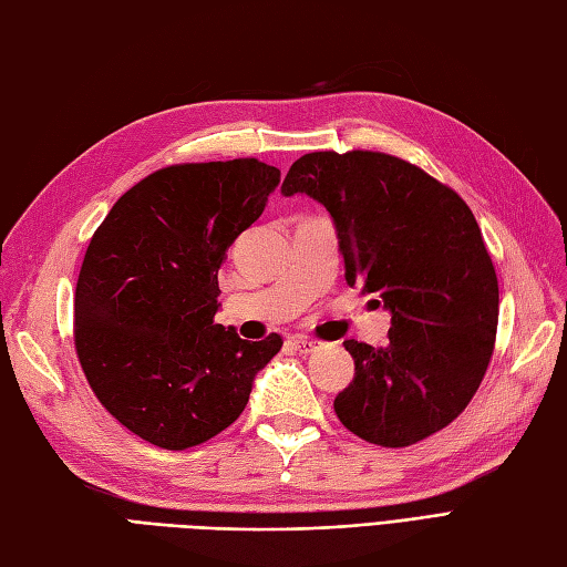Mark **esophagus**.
I'll return each mask as SVG.
<instances>
[{
  "mask_svg": "<svg viewBox=\"0 0 567 567\" xmlns=\"http://www.w3.org/2000/svg\"><path fill=\"white\" fill-rule=\"evenodd\" d=\"M288 343H291V347H293L298 353H312V351L320 349V341L308 339V337H291V339H288Z\"/></svg>",
  "mask_w": 567,
  "mask_h": 567,
  "instance_id": "34e87169",
  "label": "esophagus"
}]
</instances>
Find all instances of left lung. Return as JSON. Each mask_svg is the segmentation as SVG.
Wrapping results in <instances>:
<instances>
[{"instance_id":"8db88e82","label":"left lung","mask_w":567,"mask_h":567,"mask_svg":"<svg viewBox=\"0 0 567 567\" xmlns=\"http://www.w3.org/2000/svg\"><path fill=\"white\" fill-rule=\"evenodd\" d=\"M286 197L306 192L334 218L349 286L392 312L390 343L347 339L353 380L334 399L365 443L416 445L472 402L498 331V276L466 202L382 151H315L288 171Z\"/></svg>"}]
</instances>
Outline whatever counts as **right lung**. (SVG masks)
Masks as SVG:
<instances>
[{"mask_svg":"<svg viewBox=\"0 0 567 567\" xmlns=\"http://www.w3.org/2000/svg\"><path fill=\"white\" fill-rule=\"evenodd\" d=\"M281 171L257 158L175 163L146 175L95 228L74 296V347L93 394L163 450L236 421L284 339L214 324L228 247L265 212Z\"/></svg>","mask_w":567,"mask_h":567,"instance_id":"1","label":"right lung"}]
</instances>
